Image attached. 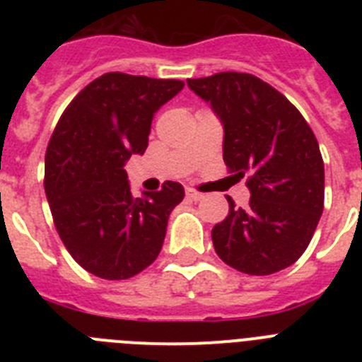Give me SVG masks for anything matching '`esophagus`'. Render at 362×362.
<instances>
[{"mask_svg":"<svg viewBox=\"0 0 362 362\" xmlns=\"http://www.w3.org/2000/svg\"><path fill=\"white\" fill-rule=\"evenodd\" d=\"M187 197L190 201H201L204 196H203V194H201V192L194 190V188H187Z\"/></svg>","mask_w":362,"mask_h":362,"instance_id":"obj_1","label":"esophagus"}]
</instances>
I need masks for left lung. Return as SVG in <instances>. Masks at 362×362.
I'll return each mask as SVG.
<instances>
[{"mask_svg":"<svg viewBox=\"0 0 362 362\" xmlns=\"http://www.w3.org/2000/svg\"><path fill=\"white\" fill-rule=\"evenodd\" d=\"M223 123V159L246 179L250 203L212 228L217 255L228 267L270 276L303 255L325 206V163L300 112L274 86L245 72L188 79Z\"/></svg>","mask_w":362,"mask_h":362,"instance_id":"1","label":"left lung"}]
</instances>
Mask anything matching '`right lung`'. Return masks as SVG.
I'll return each instance as SVG.
<instances>
[{"label": "right lung", "instance_id": "add662e5", "mask_svg": "<svg viewBox=\"0 0 362 362\" xmlns=\"http://www.w3.org/2000/svg\"><path fill=\"white\" fill-rule=\"evenodd\" d=\"M185 86L108 72L83 88L57 121L45 156V194L57 233L86 272L134 277L158 259L183 187L134 197L124 163L145 153L153 114Z\"/></svg>", "mask_w": 362, "mask_h": 362}]
</instances>
